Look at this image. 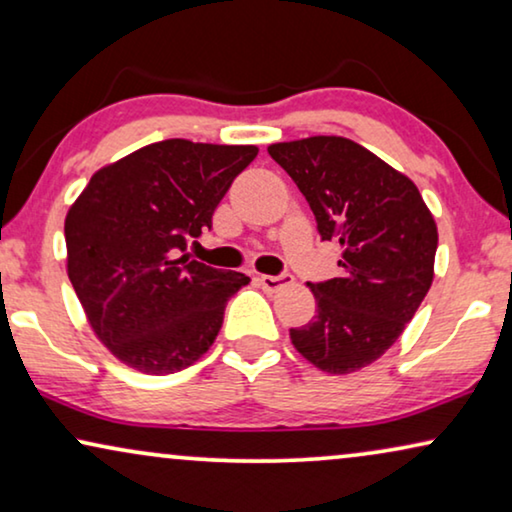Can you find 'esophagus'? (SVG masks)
I'll return each instance as SVG.
<instances>
[{"label":"esophagus","instance_id":"obj_1","mask_svg":"<svg viewBox=\"0 0 512 512\" xmlns=\"http://www.w3.org/2000/svg\"><path fill=\"white\" fill-rule=\"evenodd\" d=\"M258 282H261L265 291H279V289H284V286H291L293 277L289 275V272H282V275H261L258 277Z\"/></svg>","mask_w":512,"mask_h":512}]
</instances>
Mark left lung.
<instances>
[{
    "instance_id": "8db88e82",
    "label": "left lung",
    "mask_w": 512,
    "mask_h": 512,
    "mask_svg": "<svg viewBox=\"0 0 512 512\" xmlns=\"http://www.w3.org/2000/svg\"><path fill=\"white\" fill-rule=\"evenodd\" d=\"M305 195L321 240L340 244V277L310 284L317 314L291 328L312 366L347 375L380 359L431 289L436 221L417 186L345 137L270 144Z\"/></svg>"
}]
</instances>
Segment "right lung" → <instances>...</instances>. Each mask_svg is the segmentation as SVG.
I'll return each instance as SVG.
<instances>
[{
	"mask_svg": "<svg viewBox=\"0 0 512 512\" xmlns=\"http://www.w3.org/2000/svg\"><path fill=\"white\" fill-rule=\"evenodd\" d=\"M256 146L165 139L97 170L65 219L67 275L111 354L146 375L193 366L249 284L193 261L188 237L212 214Z\"/></svg>",
	"mask_w": 512,
	"mask_h": 512,
	"instance_id": "add662e5",
	"label": "right lung"
}]
</instances>
